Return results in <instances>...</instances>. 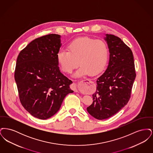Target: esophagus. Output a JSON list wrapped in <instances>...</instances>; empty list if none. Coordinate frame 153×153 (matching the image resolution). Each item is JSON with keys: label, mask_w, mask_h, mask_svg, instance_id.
<instances>
[{"label": "esophagus", "mask_w": 153, "mask_h": 153, "mask_svg": "<svg viewBox=\"0 0 153 153\" xmlns=\"http://www.w3.org/2000/svg\"><path fill=\"white\" fill-rule=\"evenodd\" d=\"M82 81H85V80H82ZM71 88L74 92H78L77 84V83H73L71 85Z\"/></svg>", "instance_id": "34e87169"}]
</instances>
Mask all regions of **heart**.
I'll list each match as a JSON object with an SVG mask.
<instances>
[{
  "mask_svg": "<svg viewBox=\"0 0 153 153\" xmlns=\"http://www.w3.org/2000/svg\"><path fill=\"white\" fill-rule=\"evenodd\" d=\"M108 57V49L105 42L88 36L73 40L68 45V51L61 50L57 54L58 63L65 73H71L80 64V68L74 74L77 77L101 72Z\"/></svg>",
  "mask_w": 153,
  "mask_h": 153,
  "instance_id": "heart-1",
  "label": "heart"
}]
</instances>
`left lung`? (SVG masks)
I'll return each mask as SVG.
<instances>
[{
	"mask_svg": "<svg viewBox=\"0 0 153 153\" xmlns=\"http://www.w3.org/2000/svg\"><path fill=\"white\" fill-rule=\"evenodd\" d=\"M105 36L110 53L108 65L97 79L94 102L87 108L88 113L98 120L112 117L127 104L136 77L131 49L120 38Z\"/></svg>",
	"mask_w": 153,
	"mask_h": 153,
	"instance_id": "left-lung-1",
	"label": "left lung"
}]
</instances>
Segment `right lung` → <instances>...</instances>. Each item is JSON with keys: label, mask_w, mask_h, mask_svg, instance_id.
Instances as JSON below:
<instances>
[{"label": "right lung", "mask_w": 153, "mask_h": 153, "mask_svg": "<svg viewBox=\"0 0 153 153\" xmlns=\"http://www.w3.org/2000/svg\"><path fill=\"white\" fill-rule=\"evenodd\" d=\"M61 36L51 34L32 41L19 53L14 77L20 102L33 117L56 114L65 97L73 93L72 81L61 73L57 60Z\"/></svg>", "instance_id": "right-lung-1"}]
</instances>
